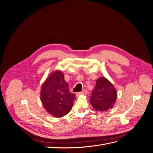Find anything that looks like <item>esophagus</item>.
Masks as SVG:
<instances>
[{"label":"esophagus","mask_w":153,"mask_h":153,"mask_svg":"<svg viewBox=\"0 0 153 153\" xmlns=\"http://www.w3.org/2000/svg\"><path fill=\"white\" fill-rule=\"evenodd\" d=\"M87 93H88V92L86 90H84L82 92H78V93H76V96H78L80 95H87Z\"/></svg>","instance_id":"1"}]
</instances>
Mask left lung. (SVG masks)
<instances>
[{
    "mask_svg": "<svg viewBox=\"0 0 153 153\" xmlns=\"http://www.w3.org/2000/svg\"><path fill=\"white\" fill-rule=\"evenodd\" d=\"M91 103L96 110L104 112L112 108L117 99V91L112 83L105 77L96 81L94 90L92 91Z\"/></svg>",
    "mask_w": 153,
    "mask_h": 153,
    "instance_id": "left-lung-1",
    "label": "left lung"
}]
</instances>
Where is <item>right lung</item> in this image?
I'll use <instances>...</instances> for the list:
<instances>
[{
	"instance_id": "add662e5",
	"label": "right lung",
	"mask_w": 153,
	"mask_h": 153,
	"mask_svg": "<svg viewBox=\"0 0 153 153\" xmlns=\"http://www.w3.org/2000/svg\"><path fill=\"white\" fill-rule=\"evenodd\" d=\"M40 98L48 114L55 117H62L71 111L76 96L69 92L64 74L57 70L48 76L42 85Z\"/></svg>"
}]
</instances>
